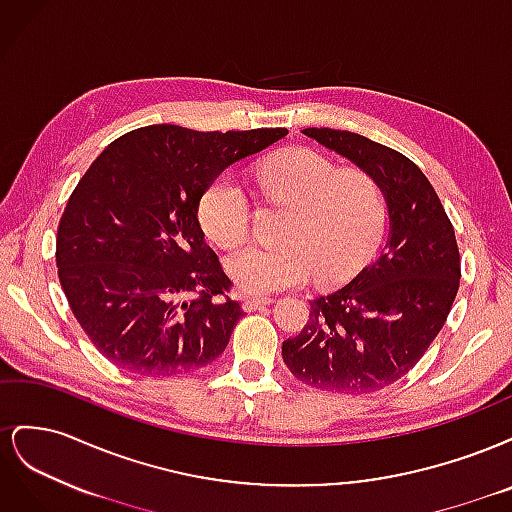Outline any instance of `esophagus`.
Wrapping results in <instances>:
<instances>
[{
  "label": "esophagus",
  "instance_id": "esophagus-1",
  "mask_svg": "<svg viewBox=\"0 0 512 512\" xmlns=\"http://www.w3.org/2000/svg\"><path fill=\"white\" fill-rule=\"evenodd\" d=\"M271 303H273V299H269V297H245L243 299V309H245V312H256V309L267 307Z\"/></svg>",
  "mask_w": 512,
  "mask_h": 512
}]
</instances>
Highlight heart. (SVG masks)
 I'll return each mask as SVG.
<instances>
[{
  "mask_svg": "<svg viewBox=\"0 0 512 512\" xmlns=\"http://www.w3.org/2000/svg\"><path fill=\"white\" fill-rule=\"evenodd\" d=\"M258 183L292 213L282 230L284 243H247L226 256L230 280L243 292L292 288L312 271L320 284L335 286L352 280L376 256L389 209L374 175L342 170L312 149H290L258 168ZM198 220L215 243H237L250 230V194L232 175H220L200 196Z\"/></svg>",
  "mask_w": 512,
  "mask_h": 512,
  "instance_id": "b5f03b06",
  "label": "heart"
}]
</instances>
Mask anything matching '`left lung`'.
I'll return each mask as SVG.
<instances>
[{
	"mask_svg": "<svg viewBox=\"0 0 512 512\" xmlns=\"http://www.w3.org/2000/svg\"><path fill=\"white\" fill-rule=\"evenodd\" d=\"M303 134L378 179L389 239L350 284L309 301V320L282 356L292 376L320 391L374 393L406 376L444 327L461 280L455 228L404 153L346 130Z\"/></svg>",
	"mask_w": 512,
	"mask_h": 512,
	"instance_id": "left-lung-1",
	"label": "left lung"
}]
</instances>
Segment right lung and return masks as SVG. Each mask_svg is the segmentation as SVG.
Segmentation results:
<instances>
[{"label": "right lung", "instance_id": "right-lung-1", "mask_svg": "<svg viewBox=\"0 0 512 512\" xmlns=\"http://www.w3.org/2000/svg\"><path fill=\"white\" fill-rule=\"evenodd\" d=\"M286 134L164 123L119 136L87 168L59 220L55 260L74 318L108 361L164 378L224 352L243 309L226 297L232 282L205 243L198 203L224 168Z\"/></svg>", "mask_w": 512, "mask_h": 512}]
</instances>
